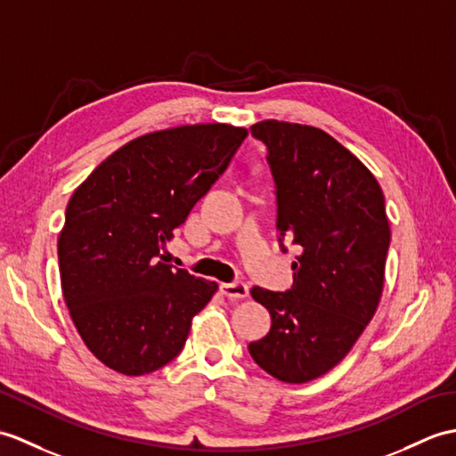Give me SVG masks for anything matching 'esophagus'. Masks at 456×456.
Returning a JSON list of instances; mask_svg holds the SVG:
<instances>
[{
    "label": "esophagus",
    "instance_id": "34e87169",
    "mask_svg": "<svg viewBox=\"0 0 456 456\" xmlns=\"http://www.w3.org/2000/svg\"><path fill=\"white\" fill-rule=\"evenodd\" d=\"M221 293H224L229 299H245V297H248V285L242 281L221 283Z\"/></svg>",
    "mask_w": 456,
    "mask_h": 456
}]
</instances>
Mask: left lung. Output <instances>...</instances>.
<instances>
[{"label": "left lung", "instance_id": "1", "mask_svg": "<svg viewBox=\"0 0 456 456\" xmlns=\"http://www.w3.org/2000/svg\"><path fill=\"white\" fill-rule=\"evenodd\" d=\"M266 147L276 186L280 247L303 252L288 291L252 288L270 332L248 352L283 383H306L346 357L383 293L390 245L385 196L375 176L332 135L278 120L250 128Z\"/></svg>", "mask_w": 456, "mask_h": 456}]
</instances>
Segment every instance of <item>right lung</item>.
Returning a JSON list of instances; mask_svg holds the SVG:
<instances>
[{
	"instance_id": "1",
	"label": "right lung",
	"mask_w": 456,
	"mask_h": 456,
	"mask_svg": "<svg viewBox=\"0 0 456 456\" xmlns=\"http://www.w3.org/2000/svg\"><path fill=\"white\" fill-rule=\"evenodd\" d=\"M245 128L196 124L120 147L73 192L58 239L63 299L85 346L122 375L180 354L217 283L163 262L161 248L237 153Z\"/></svg>"
}]
</instances>
